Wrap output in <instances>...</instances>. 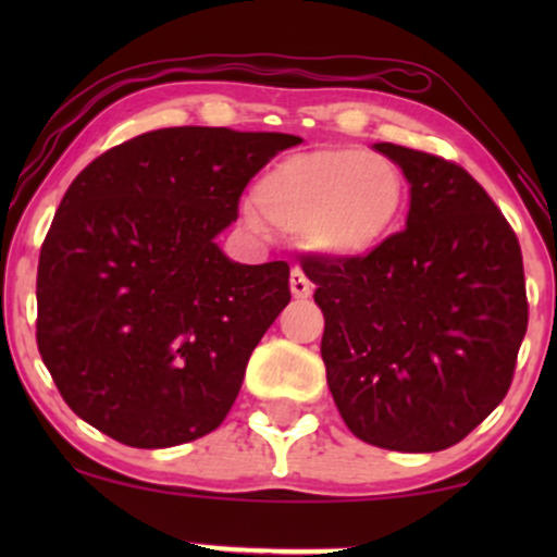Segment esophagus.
Masks as SVG:
<instances>
[{"label":"esophagus","instance_id":"1","mask_svg":"<svg viewBox=\"0 0 557 557\" xmlns=\"http://www.w3.org/2000/svg\"><path fill=\"white\" fill-rule=\"evenodd\" d=\"M290 293H293V298H309L311 296L309 277H306L304 270H298V267L290 272Z\"/></svg>","mask_w":557,"mask_h":557}]
</instances>
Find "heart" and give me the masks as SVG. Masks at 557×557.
<instances>
[{
    "label": "heart",
    "instance_id": "obj_1",
    "mask_svg": "<svg viewBox=\"0 0 557 557\" xmlns=\"http://www.w3.org/2000/svg\"><path fill=\"white\" fill-rule=\"evenodd\" d=\"M253 209L327 257H363L393 233L403 177L385 157L350 146L287 154L261 175Z\"/></svg>",
    "mask_w": 557,
    "mask_h": 557
}]
</instances>
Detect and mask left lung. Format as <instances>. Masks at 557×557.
Listing matches in <instances>:
<instances>
[{
	"label": "left lung",
	"instance_id": "obj_1",
	"mask_svg": "<svg viewBox=\"0 0 557 557\" xmlns=\"http://www.w3.org/2000/svg\"><path fill=\"white\" fill-rule=\"evenodd\" d=\"M411 183L406 230L367 257L300 261L324 314L322 359L363 443L434 453L500 406L527 335L521 246L461 164L374 144Z\"/></svg>",
	"mask_w": 557,
	"mask_h": 557
}]
</instances>
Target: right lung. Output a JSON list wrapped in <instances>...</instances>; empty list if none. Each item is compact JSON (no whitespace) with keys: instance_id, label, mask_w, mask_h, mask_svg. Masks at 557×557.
<instances>
[{"instance_id":"obj_1","label":"right lung","mask_w":557,"mask_h":557,"mask_svg":"<svg viewBox=\"0 0 557 557\" xmlns=\"http://www.w3.org/2000/svg\"><path fill=\"white\" fill-rule=\"evenodd\" d=\"M287 133L162 127L96 157L44 238L36 343L83 421L131 447L203 437L227 417L290 267L235 264L214 238Z\"/></svg>"}]
</instances>
